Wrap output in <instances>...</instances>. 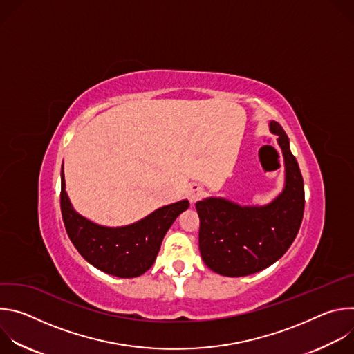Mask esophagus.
<instances>
[{
    "label": "esophagus",
    "instance_id": "34e87169",
    "mask_svg": "<svg viewBox=\"0 0 354 354\" xmlns=\"http://www.w3.org/2000/svg\"><path fill=\"white\" fill-rule=\"evenodd\" d=\"M203 193H205L203 187H201L197 183H190L189 187H187V192H186L187 198L190 200V203H194V201H197L201 196H203Z\"/></svg>",
    "mask_w": 354,
    "mask_h": 354
}]
</instances>
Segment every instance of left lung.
<instances>
[{"label": "left lung", "instance_id": "8db88e82", "mask_svg": "<svg viewBox=\"0 0 354 354\" xmlns=\"http://www.w3.org/2000/svg\"><path fill=\"white\" fill-rule=\"evenodd\" d=\"M284 158V187L269 205L241 206L224 197L198 200V248L203 262L227 277L258 273L279 261L295 239L304 214V180L283 127L272 120Z\"/></svg>", "mask_w": 354, "mask_h": 354}]
</instances>
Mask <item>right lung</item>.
I'll return each instance as SVG.
<instances>
[{
    "mask_svg": "<svg viewBox=\"0 0 354 354\" xmlns=\"http://www.w3.org/2000/svg\"><path fill=\"white\" fill-rule=\"evenodd\" d=\"M60 205L67 234L81 257L108 274L130 279L141 276L154 265L165 234L176 217L187 210L189 201L180 200L160 207L124 227H104L74 210L62 168Z\"/></svg>",
    "mask_w": 354,
    "mask_h": 354,
    "instance_id": "right-lung-1",
    "label": "right lung"
}]
</instances>
